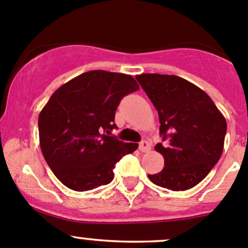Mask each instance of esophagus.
<instances>
[{"instance_id":"34e87169","label":"esophagus","mask_w":248,"mask_h":248,"mask_svg":"<svg viewBox=\"0 0 248 248\" xmlns=\"http://www.w3.org/2000/svg\"><path fill=\"white\" fill-rule=\"evenodd\" d=\"M150 149H151V145H150V142L146 141V140H142V141L139 144V150L141 152L150 151Z\"/></svg>"}]
</instances>
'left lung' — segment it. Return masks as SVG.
Listing matches in <instances>:
<instances>
[{
  "label": "left lung",
  "instance_id": "8db88e82",
  "mask_svg": "<svg viewBox=\"0 0 248 248\" xmlns=\"http://www.w3.org/2000/svg\"><path fill=\"white\" fill-rule=\"evenodd\" d=\"M136 78L158 111L162 139H168L155 146L164 168L149 179L171 191L192 188L221 158L226 119L206 92L186 79L152 73Z\"/></svg>",
  "mask_w": 248,
  "mask_h": 248
}]
</instances>
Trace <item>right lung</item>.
I'll use <instances>...</instances> for the list:
<instances>
[{
	"label": "right lung",
	"instance_id": "1",
	"mask_svg": "<svg viewBox=\"0 0 248 248\" xmlns=\"http://www.w3.org/2000/svg\"><path fill=\"white\" fill-rule=\"evenodd\" d=\"M138 90L132 76L90 71L52 93L39 112V144L64 186L85 192L110 184L115 164L138 149V144L110 137L120 101Z\"/></svg>",
	"mask_w": 248,
	"mask_h": 248
}]
</instances>
